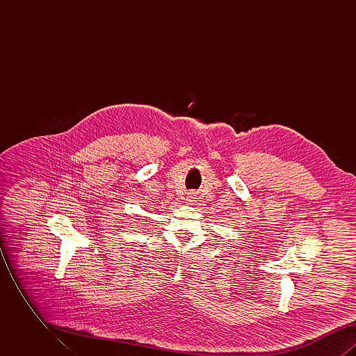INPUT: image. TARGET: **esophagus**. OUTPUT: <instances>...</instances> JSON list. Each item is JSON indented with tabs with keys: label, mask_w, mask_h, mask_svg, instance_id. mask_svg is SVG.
<instances>
[{
	"label": "esophagus",
	"mask_w": 356,
	"mask_h": 356,
	"mask_svg": "<svg viewBox=\"0 0 356 356\" xmlns=\"http://www.w3.org/2000/svg\"><path fill=\"white\" fill-rule=\"evenodd\" d=\"M186 202L189 204L196 202V193L195 192H188L186 196Z\"/></svg>",
	"instance_id": "esophagus-1"
}]
</instances>
